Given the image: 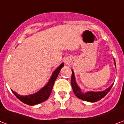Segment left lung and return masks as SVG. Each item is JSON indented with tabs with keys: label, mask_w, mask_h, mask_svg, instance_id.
Here are the masks:
<instances>
[{
	"label": "left lung",
	"mask_w": 124,
	"mask_h": 124,
	"mask_svg": "<svg viewBox=\"0 0 124 124\" xmlns=\"http://www.w3.org/2000/svg\"><path fill=\"white\" fill-rule=\"evenodd\" d=\"M116 65V63H115ZM71 86H72L73 90L74 92L75 95L77 96V98L81 99L82 100L86 101L89 102H96L98 101L105 96H106L108 92L110 91L111 88H112V84L110 87H108L107 89L102 92H87L86 93H83L81 92L80 88L77 86L75 79L74 72L72 70V75H71Z\"/></svg>",
	"instance_id": "8db88e82"
}]
</instances>
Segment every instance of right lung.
<instances>
[{"mask_svg": "<svg viewBox=\"0 0 124 124\" xmlns=\"http://www.w3.org/2000/svg\"><path fill=\"white\" fill-rule=\"evenodd\" d=\"M63 66H64L63 63L60 64V66L53 72L48 83L36 93L32 94V95H28V96H20L13 90H12V92L20 101H21L24 103L27 104L28 105H34L36 104L41 103L42 102L45 101V100H47L49 97L53 87L54 81L58 77L60 70L62 69Z\"/></svg>", "mask_w": 124, "mask_h": 124, "instance_id": "add662e5", "label": "right lung"}]
</instances>
